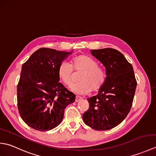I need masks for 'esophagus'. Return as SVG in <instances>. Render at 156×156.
Returning <instances> with one entry per match:
<instances>
[{"instance_id": "1", "label": "esophagus", "mask_w": 156, "mask_h": 156, "mask_svg": "<svg viewBox=\"0 0 156 156\" xmlns=\"http://www.w3.org/2000/svg\"><path fill=\"white\" fill-rule=\"evenodd\" d=\"M81 99H82L81 97H78V96H76V99H75V101H76V102H78L80 101L81 100Z\"/></svg>"}]
</instances>
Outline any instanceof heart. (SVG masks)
<instances>
[{"mask_svg":"<svg viewBox=\"0 0 156 156\" xmlns=\"http://www.w3.org/2000/svg\"><path fill=\"white\" fill-rule=\"evenodd\" d=\"M73 69L76 72H82L80 77L81 82L73 87V90L78 94H88L92 90L98 92L107 80L106 70L98 65L94 59L87 55H78L72 59L70 65L62 62L58 66L59 80L68 88L74 83Z\"/></svg>","mask_w":156,"mask_h":156,"instance_id":"heart-1","label":"heart"}]
</instances>
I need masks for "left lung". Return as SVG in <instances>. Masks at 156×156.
I'll return each instance as SVG.
<instances>
[{
    "mask_svg": "<svg viewBox=\"0 0 156 156\" xmlns=\"http://www.w3.org/2000/svg\"><path fill=\"white\" fill-rule=\"evenodd\" d=\"M91 53L105 66L107 76L98 93L87 99L89 108L82 119L95 130H108L120 124L130 111L137 80L133 66L117 49H92Z\"/></svg>",
    "mask_w": 156,
    "mask_h": 156,
    "instance_id": "1",
    "label": "left lung"
}]
</instances>
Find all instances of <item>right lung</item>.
Listing matches in <instances>:
<instances>
[{
	"label": "right lung",
	"mask_w": 156,
	"mask_h": 156,
	"mask_svg": "<svg viewBox=\"0 0 156 156\" xmlns=\"http://www.w3.org/2000/svg\"><path fill=\"white\" fill-rule=\"evenodd\" d=\"M71 52L42 48L22 66L17 84V107L29 127L45 131L55 128L76 95L59 82L58 68Z\"/></svg>",
	"instance_id": "obj_1"
}]
</instances>
